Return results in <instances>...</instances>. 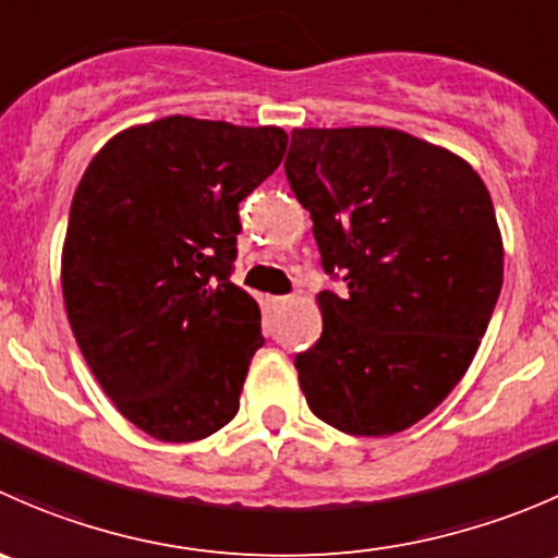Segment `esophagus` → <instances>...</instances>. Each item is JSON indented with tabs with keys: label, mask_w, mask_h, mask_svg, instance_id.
<instances>
[{
	"label": "esophagus",
	"mask_w": 558,
	"mask_h": 558,
	"mask_svg": "<svg viewBox=\"0 0 558 558\" xmlns=\"http://www.w3.org/2000/svg\"><path fill=\"white\" fill-rule=\"evenodd\" d=\"M291 302H294V296H272L275 307H286V305H291Z\"/></svg>",
	"instance_id": "obj_1"
}]
</instances>
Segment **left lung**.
<instances>
[{
	"label": "left lung",
	"mask_w": 558,
	"mask_h": 558,
	"mask_svg": "<svg viewBox=\"0 0 558 558\" xmlns=\"http://www.w3.org/2000/svg\"><path fill=\"white\" fill-rule=\"evenodd\" d=\"M283 167L342 283L318 294L324 331L294 359L307 404L345 435H397L486 335L505 258L492 196L464 159L399 129H294Z\"/></svg>",
	"instance_id": "1"
}]
</instances>
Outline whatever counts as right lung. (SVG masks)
Masks as SVG:
<instances>
[{"label": "right lung", "instance_id": "1", "mask_svg": "<svg viewBox=\"0 0 558 558\" xmlns=\"http://www.w3.org/2000/svg\"><path fill=\"white\" fill-rule=\"evenodd\" d=\"M278 126L170 116L126 129L72 196L70 326L123 418L194 442L238 415L262 313L232 283L240 202L283 161Z\"/></svg>", "mask_w": 558, "mask_h": 558}]
</instances>
